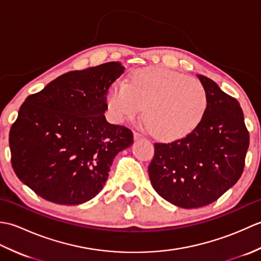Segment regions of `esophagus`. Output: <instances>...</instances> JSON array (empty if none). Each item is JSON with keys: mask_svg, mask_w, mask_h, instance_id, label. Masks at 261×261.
I'll return each instance as SVG.
<instances>
[{"mask_svg": "<svg viewBox=\"0 0 261 261\" xmlns=\"http://www.w3.org/2000/svg\"><path fill=\"white\" fill-rule=\"evenodd\" d=\"M134 136H135V140H141V139H145V137H143V135H141L140 132H135Z\"/></svg>", "mask_w": 261, "mask_h": 261, "instance_id": "34e87169", "label": "esophagus"}]
</instances>
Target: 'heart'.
Wrapping results in <instances>:
<instances>
[{"label":"heart","mask_w":261,"mask_h":261,"mask_svg":"<svg viewBox=\"0 0 261 261\" xmlns=\"http://www.w3.org/2000/svg\"><path fill=\"white\" fill-rule=\"evenodd\" d=\"M202 83L164 67L135 71L131 82H118L111 88L108 108L118 122L134 120L143 111L151 135L160 140H176L193 131L206 109Z\"/></svg>","instance_id":"1"}]
</instances>
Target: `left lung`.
Returning <instances> with one entry per match:
<instances>
[{
    "label": "left lung",
    "mask_w": 261,
    "mask_h": 261,
    "mask_svg": "<svg viewBox=\"0 0 261 261\" xmlns=\"http://www.w3.org/2000/svg\"><path fill=\"white\" fill-rule=\"evenodd\" d=\"M197 77L207 98L201 122L185 138L154 143L148 167L154 191L182 208L208 205L233 186L242 175L249 147L239 102L212 80Z\"/></svg>",
    "instance_id": "1"
}]
</instances>
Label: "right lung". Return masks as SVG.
I'll return each instance as SVG.
<instances>
[{"instance_id":"1","label":"right lung","mask_w":261,"mask_h":261,"mask_svg":"<svg viewBox=\"0 0 261 261\" xmlns=\"http://www.w3.org/2000/svg\"><path fill=\"white\" fill-rule=\"evenodd\" d=\"M120 63L68 71L29 95L11 126V163L18 178L49 202L77 205L101 192L111 165L134 134L105 119Z\"/></svg>"}]
</instances>
